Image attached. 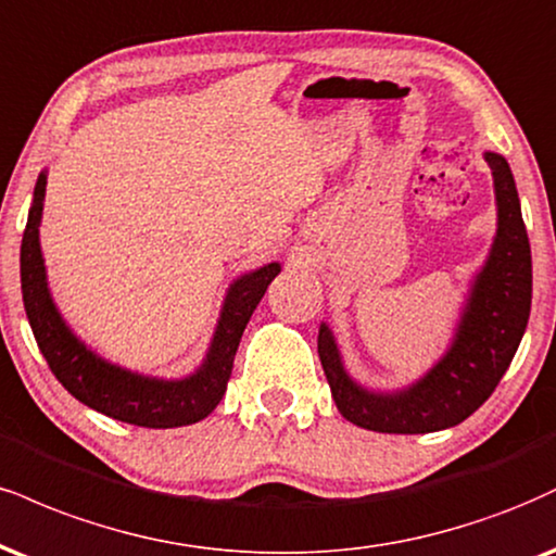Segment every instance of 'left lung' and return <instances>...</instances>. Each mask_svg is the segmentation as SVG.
Listing matches in <instances>:
<instances>
[{
  "mask_svg": "<svg viewBox=\"0 0 556 556\" xmlns=\"http://www.w3.org/2000/svg\"><path fill=\"white\" fill-rule=\"evenodd\" d=\"M484 160L494 178L497 232L443 357L409 388L370 391L344 370L337 339L320 324V365L337 409L352 425L393 434L447 430L471 417L510 367L531 313V245L510 165L497 152H484Z\"/></svg>",
  "mask_w": 556,
  "mask_h": 556,
  "instance_id": "obj_1",
  "label": "left lung"
}]
</instances>
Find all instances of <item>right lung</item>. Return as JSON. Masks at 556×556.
<instances>
[{
  "label": "right lung",
  "instance_id": "1",
  "mask_svg": "<svg viewBox=\"0 0 556 556\" xmlns=\"http://www.w3.org/2000/svg\"><path fill=\"white\" fill-rule=\"evenodd\" d=\"M43 199L46 170L36 180L28 225H25L23 245H20V285H23V303L33 337H36L38 350H41L59 383L90 409L118 419V422L152 427V430L193 425L204 419L206 414H212L227 391L232 359H236L245 324L251 320L266 287L271 285V279L277 277L282 266L274 261V264L243 274L230 285L223 311H219L210 352L191 376L178 380L139 376V372L98 357L66 326L56 303H53L49 279H46L41 240H38Z\"/></svg>",
  "mask_w": 556,
  "mask_h": 556
}]
</instances>
